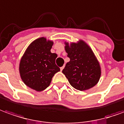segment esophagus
I'll use <instances>...</instances> for the list:
<instances>
[{"instance_id":"obj_1","label":"esophagus","mask_w":124,"mask_h":124,"mask_svg":"<svg viewBox=\"0 0 124 124\" xmlns=\"http://www.w3.org/2000/svg\"><path fill=\"white\" fill-rule=\"evenodd\" d=\"M64 67H65V66H63V67H61V68H60L61 71H62V70L64 69Z\"/></svg>"}]
</instances>
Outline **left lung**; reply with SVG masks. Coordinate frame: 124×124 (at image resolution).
Here are the masks:
<instances>
[{
  "label": "left lung",
  "instance_id": "8db88e82",
  "mask_svg": "<svg viewBox=\"0 0 124 124\" xmlns=\"http://www.w3.org/2000/svg\"><path fill=\"white\" fill-rule=\"evenodd\" d=\"M65 49L70 61L62 72L71 85L79 91L95 85L100 80L101 68L91 48L80 41L70 45L65 43Z\"/></svg>",
  "mask_w": 124,
  "mask_h": 124
}]
</instances>
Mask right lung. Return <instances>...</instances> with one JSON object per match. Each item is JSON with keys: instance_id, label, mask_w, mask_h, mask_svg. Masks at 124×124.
I'll list each match as a JSON object with an SVG mask.
<instances>
[{"instance_id": "right-lung-1", "label": "right lung", "mask_w": 124, "mask_h": 124, "mask_svg": "<svg viewBox=\"0 0 124 124\" xmlns=\"http://www.w3.org/2000/svg\"><path fill=\"white\" fill-rule=\"evenodd\" d=\"M53 44V41H46L44 37L36 39L28 46L20 62L22 80L37 92L49 87L53 75L60 71L55 64L57 55L51 52Z\"/></svg>"}]
</instances>
